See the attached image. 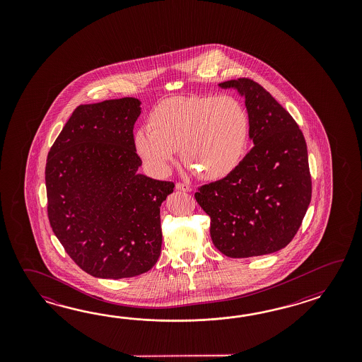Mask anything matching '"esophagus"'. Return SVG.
<instances>
[{
	"mask_svg": "<svg viewBox=\"0 0 362 362\" xmlns=\"http://www.w3.org/2000/svg\"><path fill=\"white\" fill-rule=\"evenodd\" d=\"M176 189L180 192H192V186L189 184H184V182H176Z\"/></svg>",
	"mask_w": 362,
	"mask_h": 362,
	"instance_id": "34e87169",
	"label": "esophagus"
}]
</instances>
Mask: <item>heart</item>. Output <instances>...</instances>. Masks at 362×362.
Masks as SVG:
<instances>
[{
  "mask_svg": "<svg viewBox=\"0 0 362 362\" xmlns=\"http://www.w3.org/2000/svg\"><path fill=\"white\" fill-rule=\"evenodd\" d=\"M250 116L231 95L175 97L156 105L147 128L134 133V148L147 167L167 173L178 150L202 177L220 178L234 170L246 151Z\"/></svg>",
  "mask_w": 362,
  "mask_h": 362,
  "instance_id": "b5f03b06",
  "label": "heart"
}]
</instances>
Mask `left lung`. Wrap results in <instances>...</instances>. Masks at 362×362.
Wrapping results in <instances>:
<instances>
[{"instance_id":"8db88e82","label":"left lung","mask_w":362,"mask_h":362,"mask_svg":"<svg viewBox=\"0 0 362 362\" xmlns=\"http://www.w3.org/2000/svg\"><path fill=\"white\" fill-rule=\"evenodd\" d=\"M245 97L254 146L226 177L195 199L211 217V238L228 257L273 254L300 228L312 198L307 144L285 108L247 77L220 83Z\"/></svg>"}]
</instances>
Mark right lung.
Returning <instances> with one entry per match:
<instances>
[{
    "mask_svg": "<svg viewBox=\"0 0 362 362\" xmlns=\"http://www.w3.org/2000/svg\"><path fill=\"white\" fill-rule=\"evenodd\" d=\"M139 105L125 97L77 106L47 154L49 223L93 277H136L160 255V206L175 184L137 173Z\"/></svg>",
    "mask_w": 362,
    "mask_h": 362,
    "instance_id": "obj_1",
    "label": "right lung"
}]
</instances>
